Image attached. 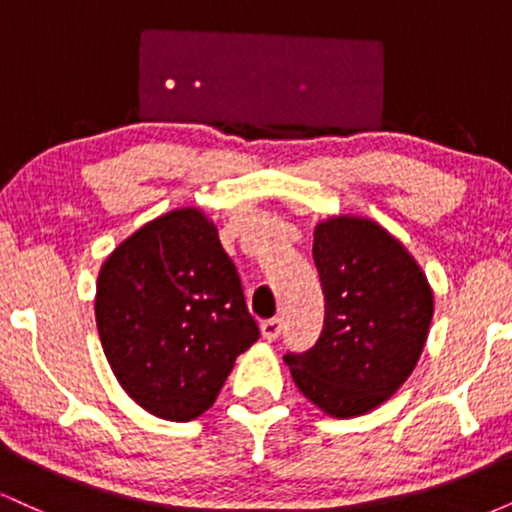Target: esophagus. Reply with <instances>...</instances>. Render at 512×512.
<instances>
[{"label": "esophagus", "mask_w": 512, "mask_h": 512, "mask_svg": "<svg viewBox=\"0 0 512 512\" xmlns=\"http://www.w3.org/2000/svg\"><path fill=\"white\" fill-rule=\"evenodd\" d=\"M262 330V337L267 339V342H274V339H279L281 334V320H276V317H272V320H264L260 325Z\"/></svg>", "instance_id": "1"}]
</instances>
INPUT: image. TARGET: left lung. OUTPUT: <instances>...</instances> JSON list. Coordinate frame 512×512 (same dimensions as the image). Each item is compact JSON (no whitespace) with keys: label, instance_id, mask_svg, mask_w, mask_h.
I'll return each instance as SVG.
<instances>
[{"label":"left lung","instance_id":"obj_1","mask_svg":"<svg viewBox=\"0 0 512 512\" xmlns=\"http://www.w3.org/2000/svg\"><path fill=\"white\" fill-rule=\"evenodd\" d=\"M313 260L325 327L305 354H286L291 378L332 419L380 407L407 383L433 320V289L402 240L366 216L315 223Z\"/></svg>","mask_w":512,"mask_h":512}]
</instances>
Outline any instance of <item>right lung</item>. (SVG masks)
<instances>
[{
  "mask_svg": "<svg viewBox=\"0 0 512 512\" xmlns=\"http://www.w3.org/2000/svg\"><path fill=\"white\" fill-rule=\"evenodd\" d=\"M96 327L117 383L166 421H192L260 339L219 228L199 207L144 223L105 257Z\"/></svg>",
  "mask_w": 512,
  "mask_h": 512,
  "instance_id": "1",
  "label": "right lung"
}]
</instances>
